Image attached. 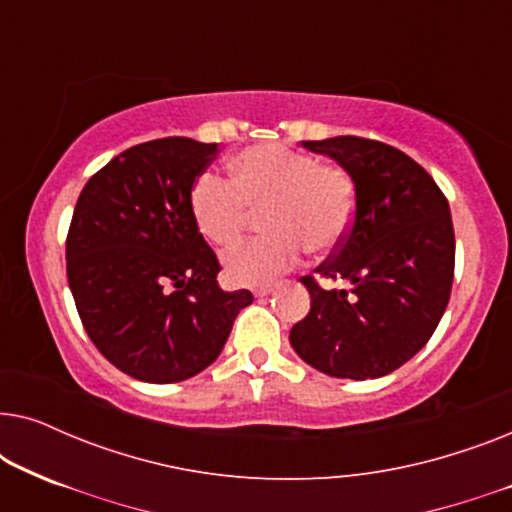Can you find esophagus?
<instances>
[{"mask_svg": "<svg viewBox=\"0 0 512 512\" xmlns=\"http://www.w3.org/2000/svg\"><path fill=\"white\" fill-rule=\"evenodd\" d=\"M270 293H272L270 286H263V289H256V291H254V296H256V298H268Z\"/></svg>", "mask_w": 512, "mask_h": 512, "instance_id": "esophagus-1", "label": "esophagus"}]
</instances>
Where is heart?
I'll use <instances>...</instances> for the list:
<instances>
[{
	"instance_id": "heart-1",
	"label": "heart",
	"mask_w": 512,
	"mask_h": 512,
	"mask_svg": "<svg viewBox=\"0 0 512 512\" xmlns=\"http://www.w3.org/2000/svg\"><path fill=\"white\" fill-rule=\"evenodd\" d=\"M230 186L202 174L191 193L193 221L207 242L228 247L247 226L249 212L263 214L270 237L240 244L223 256L228 279L265 286L298 263L303 247L326 254L345 240L354 216V186L338 167L312 156L265 144L230 160Z\"/></svg>"
}]
</instances>
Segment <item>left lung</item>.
<instances>
[{
	"label": "left lung",
	"mask_w": 512,
	"mask_h": 512,
	"mask_svg": "<svg viewBox=\"0 0 512 512\" xmlns=\"http://www.w3.org/2000/svg\"><path fill=\"white\" fill-rule=\"evenodd\" d=\"M338 163L354 184L352 228L317 272L303 277L312 307L291 328L307 366L345 380H373L410 361L436 331L452 291L450 205L431 174L394 146L363 137L303 142Z\"/></svg>",
	"instance_id": "left-lung-1"
}]
</instances>
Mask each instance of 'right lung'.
<instances>
[{"label": "right lung", "instance_id": "obj_1", "mask_svg": "<svg viewBox=\"0 0 512 512\" xmlns=\"http://www.w3.org/2000/svg\"><path fill=\"white\" fill-rule=\"evenodd\" d=\"M219 146L165 137L132 146L83 186L67 235V279L95 347L130 377L181 382L219 359L254 296L223 291L191 212Z\"/></svg>", "mask_w": 512, "mask_h": 512}]
</instances>
